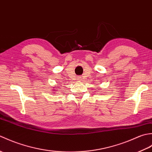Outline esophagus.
Returning a JSON list of instances; mask_svg holds the SVG:
<instances>
[{"label":"esophagus","mask_w":152,"mask_h":152,"mask_svg":"<svg viewBox=\"0 0 152 152\" xmlns=\"http://www.w3.org/2000/svg\"><path fill=\"white\" fill-rule=\"evenodd\" d=\"M78 80H80V78H78Z\"/></svg>","instance_id":"obj_1"}]
</instances>
